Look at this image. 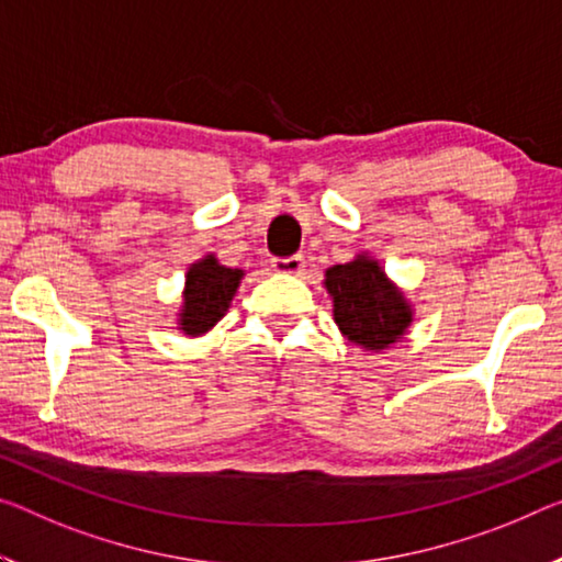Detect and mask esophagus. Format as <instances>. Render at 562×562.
Wrapping results in <instances>:
<instances>
[{"label":"esophagus","instance_id":"obj_1","mask_svg":"<svg viewBox=\"0 0 562 562\" xmlns=\"http://www.w3.org/2000/svg\"><path fill=\"white\" fill-rule=\"evenodd\" d=\"M272 267L278 272H284V274H297L302 267H305V260H302V255H290V257H274L272 260Z\"/></svg>","mask_w":562,"mask_h":562}]
</instances>
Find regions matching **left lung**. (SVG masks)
Wrapping results in <instances>:
<instances>
[{
  "label": "left lung",
  "mask_w": 562,
  "mask_h": 562,
  "mask_svg": "<svg viewBox=\"0 0 562 562\" xmlns=\"http://www.w3.org/2000/svg\"><path fill=\"white\" fill-rule=\"evenodd\" d=\"M325 284L335 302L337 327L347 340L368 350H385L413 319L403 295L368 257L329 267Z\"/></svg>",
  "instance_id": "1"
}]
</instances>
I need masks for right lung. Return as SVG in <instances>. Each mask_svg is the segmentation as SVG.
<instances>
[{
    "instance_id": "obj_1",
    "label": "right lung",
    "mask_w": 562,
    "mask_h": 562,
    "mask_svg": "<svg viewBox=\"0 0 562 562\" xmlns=\"http://www.w3.org/2000/svg\"><path fill=\"white\" fill-rule=\"evenodd\" d=\"M243 270H229L217 265L215 257H207L187 272L184 310L180 325L187 335H202L227 313L229 302L239 288Z\"/></svg>"
}]
</instances>
